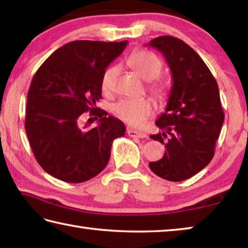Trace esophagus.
I'll use <instances>...</instances> for the list:
<instances>
[{
	"instance_id": "1",
	"label": "esophagus",
	"mask_w": 248,
	"mask_h": 248,
	"mask_svg": "<svg viewBox=\"0 0 248 248\" xmlns=\"http://www.w3.org/2000/svg\"><path fill=\"white\" fill-rule=\"evenodd\" d=\"M127 133L128 136H130L131 138H140V139H143V138H146V134L144 132H141V131H136V130L133 129H127Z\"/></svg>"
}]
</instances>
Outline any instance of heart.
Returning <instances> with one entry per match:
<instances>
[{"label": "heart", "instance_id": "b5f03b06", "mask_svg": "<svg viewBox=\"0 0 248 248\" xmlns=\"http://www.w3.org/2000/svg\"><path fill=\"white\" fill-rule=\"evenodd\" d=\"M127 63L140 78L148 81V89L155 97L158 99L165 98L169 89L164 79L158 77L163 69V63L155 54L148 50H136L130 54ZM116 75V66H110L104 72L100 85L105 93H109L112 90ZM152 111L153 105L149 98L121 99L114 105L116 116L133 127L143 125Z\"/></svg>", "mask_w": 248, "mask_h": 248}]
</instances>
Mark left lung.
I'll return each instance as SVG.
<instances>
[{
	"instance_id": "1",
	"label": "left lung",
	"mask_w": 248,
	"mask_h": 248,
	"mask_svg": "<svg viewBox=\"0 0 248 248\" xmlns=\"http://www.w3.org/2000/svg\"><path fill=\"white\" fill-rule=\"evenodd\" d=\"M150 46L163 53L173 74L169 103L155 121L163 132L151 139L165 144V153L149 166L155 175L182 182L204 169L215 155L224 121L219 87L194 49L173 36H161Z\"/></svg>"
}]
</instances>
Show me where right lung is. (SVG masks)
Instances as JSON below:
<instances>
[{"instance_id": "add662e5", "label": "right lung", "mask_w": 248, "mask_h": 248, "mask_svg": "<svg viewBox=\"0 0 248 248\" xmlns=\"http://www.w3.org/2000/svg\"><path fill=\"white\" fill-rule=\"evenodd\" d=\"M127 44L72 41L56 50L33 75L25 130L37 162L49 175L78 184L106 167L112 141L124 136L125 127L96 103L102 98L104 72ZM87 111L99 119L97 127L80 128L79 118Z\"/></svg>"}]
</instances>
